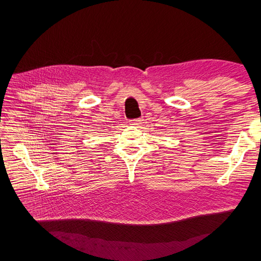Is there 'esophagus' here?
I'll return each mask as SVG.
<instances>
[{"label":"esophagus","mask_w":261,"mask_h":261,"mask_svg":"<svg viewBox=\"0 0 261 261\" xmlns=\"http://www.w3.org/2000/svg\"><path fill=\"white\" fill-rule=\"evenodd\" d=\"M130 123H131L132 125H139V124L141 123V119H134V120H131Z\"/></svg>","instance_id":"obj_1"}]
</instances>
